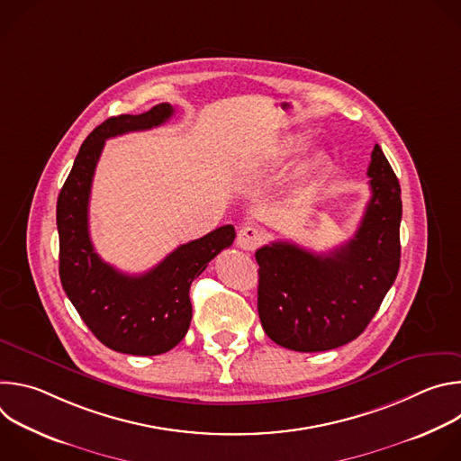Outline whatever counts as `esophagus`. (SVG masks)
Wrapping results in <instances>:
<instances>
[{
    "label": "esophagus",
    "mask_w": 461,
    "mask_h": 461,
    "mask_svg": "<svg viewBox=\"0 0 461 461\" xmlns=\"http://www.w3.org/2000/svg\"><path fill=\"white\" fill-rule=\"evenodd\" d=\"M262 239H265V231H262L260 228H257V226H244L239 231L237 244H239V248H242L246 251H251V249H255L262 242Z\"/></svg>",
    "instance_id": "esophagus-1"
}]
</instances>
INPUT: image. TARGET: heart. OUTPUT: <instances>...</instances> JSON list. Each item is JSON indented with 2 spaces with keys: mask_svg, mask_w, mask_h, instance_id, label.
<instances>
[{
  "mask_svg": "<svg viewBox=\"0 0 461 461\" xmlns=\"http://www.w3.org/2000/svg\"><path fill=\"white\" fill-rule=\"evenodd\" d=\"M303 146H304V139L303 137H288V139H285V140H281L279 144L274 146V149L270 153V158L279 160V158L290 157L292 153L299 151ZM326 164H328V157L322 151L313 153L310 158H306L303 164H299V167L295 171V176H297L299 182L308 184V182H312L313 178H317L324 171Z\"/></svg>",
  "mask_w": 461,
  "mask_h": 461,
  "instance_id": "b5f03b06",
  "label": "heart"
}]
</instances>
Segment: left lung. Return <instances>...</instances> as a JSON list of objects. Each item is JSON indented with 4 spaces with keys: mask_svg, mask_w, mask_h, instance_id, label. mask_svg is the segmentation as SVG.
Instances as JSON below:
<instances>
[{
    "mask_svg": "<svg viewBox=\"0 0 461 461\" xmlns=\"http://www.w3.org/2000/svg\"><path fill=\"white\" fill-rule=\"evenodd\" d=\"M372 196L348 242L312 253L294 242L257 249V310L267 336L295 352L343 347L363 334L400 270L402 187L375 144Z\"/></svg>",
    "mask_w": 461,
    "mask_h": 461,
    "instance_id": "1",
    "label": "left lung"
}]
</instances>
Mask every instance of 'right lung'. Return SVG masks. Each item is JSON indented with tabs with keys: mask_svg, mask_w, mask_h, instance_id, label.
Returning a JSON list of instances; mask_svg holds the SVG:
<instances>
[{
	"mask_svg": "<svg viewBox=\"0 0 461 461\" xmlns=\"http://www.w3.org/2000/svg\"><path fill=\"white\" fill-rule=\"evenodd\" d=\"M173 113L169 104H158L142 114L107 118L82 144L58 194L61 286L96 339L131 356H158L184 339L191 322L193 279L235 239L231 224L221 226L178 246L142 276L118 272L95 251L89 237V196L105 140L158 127Z\"/></svg>",
	"mask_w": 461,
	"mask_h": 461,
	"instance_id": "obj_1",
	"label": "right lung"
}]
</instances>
